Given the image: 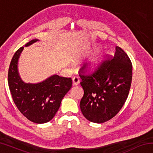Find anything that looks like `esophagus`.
Here are the masks:
<instances>
[{"instance_id":"1","label":"esophagus","mask_w":153,"mask_h":153,"mask_svg":"<svg viewBox=\"0 0 153 153\" xmlns=\"http://www.w3.org/2000/svg\"><path fill=\"white\" fill-rule=\"evenodd\" d=\"M72 80H73V84L75 86H77V85H78L79 84V78L78 77L75 76L74 77H73Z\"/></svg>"}]
</instances>
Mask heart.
<instances>
[{"label":"heart","instance_id":"1","mask_svg":"<svg viewBox=\"0 0 153 153\" xmlns=\"http://www.w3.org/2000/svg\"><path fill=\"white\" fill-rule=\"evenodd\" d=\"M103 60L102 55H98L93 57L88 65V69L90 71H95L99 68Z\"/></svg>","mask_w":153,"mask_h":153}]
</instances>
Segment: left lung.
Returning a JSON list of instances; mask_svg holds the SVG:
<instances>
[{
  "label": "left lung",
  "mask_w": 153,
  "mask_h": 153,
  "mask_svg": "<svg viewBox=\"0 0 153 153\" xmlns=\"http://www.w3.org/2000/svg\"><path fill=\"white\" fill-rule=\"evenodd\" d=\"M87 65L79 69L84 96L82 113L88 120L104 123L117 115L126 102L132 79V65L122 48L115 47L113 58L103 60L98 69L85 75Z\"/></svg>",
  "instance_id": "left-lung-1"
}]
</instances>
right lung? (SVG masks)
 Wrapping results in <instances>:
<instances>
[{
  "label": "right lung",
  "instance_id": "1",
  "mask_svg": "<svg viewBox=\"0 0 153 153\" xmlns=\"http://www.w3.org/2000/svg\"><path fill=\"white\" fill-rule=\"evenodd\" d=\"M34 39L25 46L37 42ZM24 47L18 49L12 58L8 71V84L13 100L27 120L36 123L48 122L55 115L61 100L72 86L71 77L53 75L38 84H26L20 78L17 62Z\"/></svg>",
  "mask_w": 153,
  "mask_h": 153
}]
</instances>
